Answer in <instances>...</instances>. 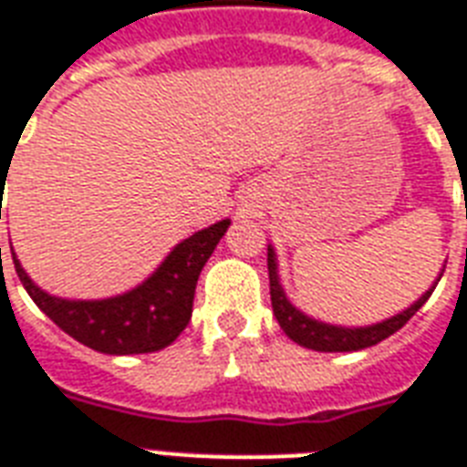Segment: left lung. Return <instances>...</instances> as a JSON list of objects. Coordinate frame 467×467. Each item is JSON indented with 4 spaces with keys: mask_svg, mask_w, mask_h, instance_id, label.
Returning a JSON list of instances; mask_svg holds the SVG:
<instances>
[{
    "mask_svg": "<svg viewBox=\"0 0 467 467\" xmlns=\"http://www.w3.org/2000/svg\"><path fill=\"white\" fill-rule=\"evenodd\" d=\"M266 266H269V285H271V307H274V315H276L278 325L288 334V339H293L296 344L306 348H315V351H358V348H368L378 341L388 339L390 334H395L400 327L407 325V319L412 317L414 312L420 310L424 303L429 300V296L434 293L436 285H431L424 296H421L412 307H407L395 317L385 319V322H378V325L370 327H334L325 325V322H317V319L307 317L300 310L288 303L284 288L278 284V271H276V254L274 249L269 247V259H266ZM441 278V276H439Z\"/></svg>",
    "mask_w": 467,
    "mask_h": 467,
    "instance_id": "obj_1",
    "label": "left lung"
}]
</instances>
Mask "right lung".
Wrapping results in <instances>:
<instances>
[{
  "instance_id": "add662e5",
  "label": "right lung",
  "mask_w": 467,
  "mask_h": 467,
  "mask_svg": "<svg viewBox=\"0 0 467 467\" xmlns=\"http://www.w3.org/2000/svg\"><path fill=\"white\" fill-rule=\"evenodd\" d=\"M227 225L230 220H220L191 234L189 240L176 244L174 252L145 284L106 300H62L47 296L21 269L14 252L11 259L33 303L72 339L101 354H150L169 347L186 329L201 269L225 234Z\"/></svg>"
}]
</instances>
